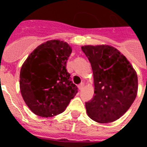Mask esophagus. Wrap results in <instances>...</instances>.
Instances as JSON below:
<instances>
[{"mask_svg":"<svg viewBox=\"0 0 147 147\" xmlns=\"http://www.w3.org/2000/svg\"><path fill=\"white\" fill-rule=\"evenodd\" d=\"M84 85H85V84H84L83 82H82L81 84H79V85H78V89L79 90L82 89L83 87H84Z\"/></svg>","mask_w":147,"mask_h":147,"instance_id":"34e87169","label":"esophagus"}]
</instances>
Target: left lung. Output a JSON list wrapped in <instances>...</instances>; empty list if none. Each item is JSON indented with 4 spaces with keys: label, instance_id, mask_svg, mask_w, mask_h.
<instances>
[{
    "label": "left lung",
    "instance_id": "obj_1",
    "mask_svg": "<svg viewBox=\"0 0 147 147\" xmlns=\"http://www.w3.org/2000/svg\"><path fill=\"white\" fill-rule=\"evenodd\" d=\"M82 49L94 76V97L85 102L88 115L98 123L115 121L137 97V73L127 58L114 47L85 46Z\"/></svg>",
    "mask_w": 147,
    "mask_h": 147
}]
</instances>
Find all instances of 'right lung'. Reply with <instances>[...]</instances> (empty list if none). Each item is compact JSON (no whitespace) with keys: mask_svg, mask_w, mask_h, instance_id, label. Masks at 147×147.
<instances>
[{"mask_svg":"<svg viewBox=\"0 0 147 147\" xmlns=\"http://www.w3.org/2000/svg\"><path fill=\"white\" fill-rule=\"evenodd\" d=\"M71 53L65 42L50 40L39 46L22 65L20 92L36 115L51 117L61 114L78 93L66 69Z\"/></svg>","mask_w":147,"mask_h":147,"instance_id":"1","label":"right lung"}]
</instances>
